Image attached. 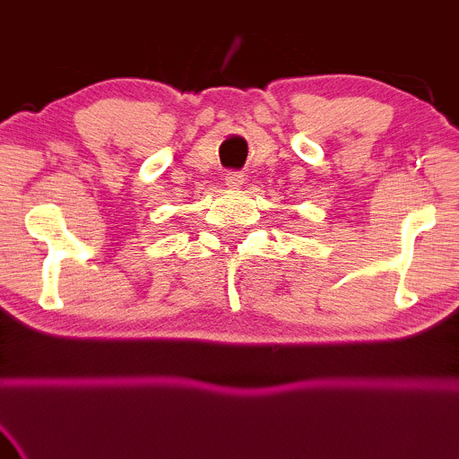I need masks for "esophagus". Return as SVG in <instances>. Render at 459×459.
Segmentation results:
<instances>
[{
  "label": "esophagus",
  "instance_id": "34e87169",
  "mask_svg": "<svg viewBox=\"0 0 459 459\" xmlns=\"http://www.w3.org/2000/svg\"><path fill=\"white\" fill-rule=\"evenodd\" d=\"M224 183L229 189H239L244 185V174L241 172H229L224 176Z\"/></svg>",
  "mask_w": 459,
  "mask_h": 459
}]
</instances>
